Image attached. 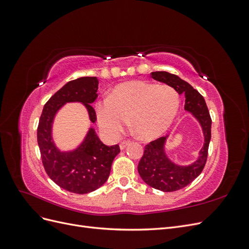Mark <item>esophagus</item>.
Here are the masks:
<instances>
[{
  "label": "esophagus",
  "mask_w": 249,
  "mask_h": 249,
  "mask_svg": "<svg viewBox=\"0 0 249 249\" xmlns=\"http://www.w3.org/2000/svg\"><path fill=\"white\" fill-rule=\"evenodd\" d=\"M130 140H124L123 142H120V144H119V147H120V149H124L127 145L130 144Z\"/></svg>",
  "instance_id": "obj_1"
}]
</instances>
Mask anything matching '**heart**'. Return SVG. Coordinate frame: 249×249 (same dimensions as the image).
Wrapping results in <instances>:
<instances>
[{"mask_svg": "<svg viewBox=\"0 0 249 249\" xmlns=\"http://www.w3.org/2000/svg\"><path fill=\"white\" fill-rule=\"evenodd\" d=\"M178 107V92L170 85L130 81L113 88L94 111L97 124L110 137L118 136L129 118L136 136L153 139L169 129Z\"/></svg>", "mask_w": 249, "mask_h": 249, "instance_id": "obj_1", "label": "heart"}]
</instances>
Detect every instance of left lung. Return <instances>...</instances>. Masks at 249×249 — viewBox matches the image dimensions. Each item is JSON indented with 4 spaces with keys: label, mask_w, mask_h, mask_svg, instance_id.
<instances>
[{
    "label": "left lung",
    "mask_w": 249,
    "mask_h": 249,
    "mask_svg": "<svg viewBox=\"0 0 249 249\" xmlns=\"http://www.w3.org/2000/svg\"><path fill=\"white\" fill-rule=\"evenodd\" d=\"M150 77L170 85L179 94L185 93V109L197 118L205 135V143L199 152V158L189 166H178L165 155L164 143L167 136L149 142L144 147L143 156L138 164V172L142 179L158 190L164 192L178 191L192 183L205 168L211 140L212 119L203 96L189 83L167 71H155L150 73Z\"/></svg>",
    "instance_id": "8db88e82"
}]
</instances>
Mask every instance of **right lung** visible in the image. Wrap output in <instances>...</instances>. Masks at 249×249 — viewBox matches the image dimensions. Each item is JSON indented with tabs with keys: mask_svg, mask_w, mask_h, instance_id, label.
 <instances>
[{
	"mask_svg": "<svg viewBox=\"0 0 249 249\" xmlns=\"http://www.w3.org/2000/svg\"><path fill=\"white\" fill-rule=\"evenodd\" d=\"M97 88L96 77H82L66 83L44 105L37 127V142L44 170L53 182L71 193L86 194L104 185L109 178L112 162L120 152L118 144L105 145L92 127L84 142L73 152H59L52 141L53 119L65 103H83L90 120L95 123V111L90 104L96 100Z\"/></svg>",
	"mask_w": 249,
	"mask_h": 249,
	"instance_id": "add662e5",
	"label": "right lung"
}]
</instances>
